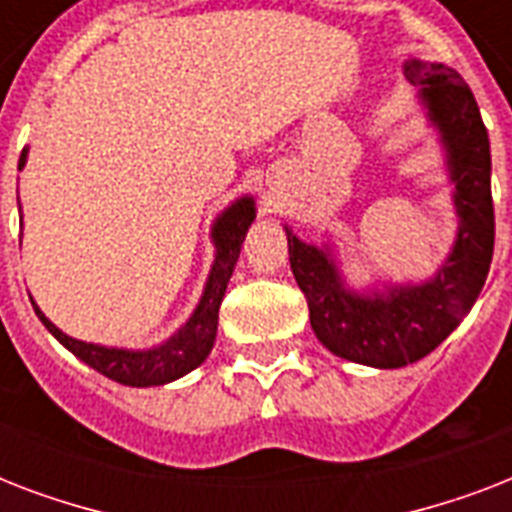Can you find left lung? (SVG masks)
<instances>
[{
	"label": "left lung",
	"mask_w": 512,
	"mask_h": 512,
	"mask_svg": "<svg viewBox=\"0 0 512 512\" xmlns=\"http://www.w3.org/2000/svg\"><path fill=\"white\" fill-rule=\"evenodd\" d=\"M406 79L422 84L433 122L444 132L457 183L460 233L452 255L433 281L396 287L388 297L345 292L335 265L287 228L289 265L311 308V327L335 356L356 364L396 369L436 350L484 289L494 255L492 151L476 98L462 76L444 63H406Z\"/></svg>",
	"instance_id": "obj_1"
}]
</instances>
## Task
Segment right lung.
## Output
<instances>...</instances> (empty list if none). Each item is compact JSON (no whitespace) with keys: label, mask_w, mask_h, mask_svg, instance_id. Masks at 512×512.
Masks as SVG:
<instances>
[{"label":"right lung","mask_w":512,"mask_h":512,"mask_svg":"<svg viewBox=\"0 0 512 512\" xmlns=\"http://www.w3.org/2000/svg\"><path fill=\"white\" fill-rule=\"evenodd\" d=\"M23 164H26V148L20 154L18 170ZM252 220H255L252 199L236 201L217 220L215 231H212L217 257L215 265H212V273H209L204 297H201L199 308L191 316V321L170 342H164L159 348L138 350V353L135 350L100 348V345H90V342L63 335L39 308H36V316L76 358H82L84 364H90L92 369L106 374L108 380L132 385V388H148V385H164V382L177 380V377L196 369L215 345L217 313H220V303H223L225 289H228V281H231V273L236 268L241 244H244V236H247V228L252 225Z\"/></svg>","instance_id":"add662e5"}]
</instances>
